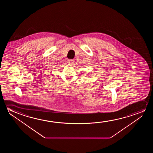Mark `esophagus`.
I'll return each mask as SVG.
<instances>
[{
	"label": "esophagus",
	"instance_id": "obj_1",
	"mask_svg": "<svg viewBox=\"0 0 153 153\" xmlns=\"http://www.w3.org/2000/svg\"><path fill=\"white\" fill-rule=\"evenodd\" d=\"M74 62V59H68L67 60V63H68V64H73Z\"/></svg>",
	"mask_w": 153,
	"mask_h": 153
}]
</instances>
